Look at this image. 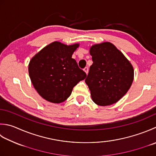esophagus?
Returning a JSON list of instances; mask_svg holds the SVG:
<instances>
[{
	"instance_id": "obj_1",
	"label": "esophagus",
	"mask_w": 156,
	"mask_h": 156,
	"mask_svg": "<svg viewBox=\"0 0 156 156\" xmlns=\"http://www.w3.org/2000/svg\"><path fill=\"white\" fill-rule=\"evenodd\" d=\"M84 71L85 72H86V74H88V68H87H87H85L84 69Z\"/></svg>"
}]
</instances>
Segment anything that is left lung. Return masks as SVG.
<instances>
[{"mask_svg":"<svg viewBox=\"0 0 156 156\" xmlns=\"http://www.w3.org/2000/svg\"><path fill=\"white\" fill-rule=\"evenodd\" d=\"M93 63L85 80L94 103L101 106L118 102L129 90L134 69L127 58L109 42L90 48Z\"/></svg>","mask_w":156,"mask_h":156,"instance_id":"8db88e82","label":"left lung"}]
</instances>
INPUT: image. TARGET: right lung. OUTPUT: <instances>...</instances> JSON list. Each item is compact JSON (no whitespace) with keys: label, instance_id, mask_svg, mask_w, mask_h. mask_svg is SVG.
Instances as JSON below:
<instances>
[{"label":"right lung","instance_id":"right-lung-1","mask_svg":"<svg viewBox=\"0 0 156 156\" xmlns=\"http://www.w3.org/2000/svg\"><path fill=\"white\" fill-rule=\"evenodd\" d=\"M79 47L55 41L46 46L30 61L29 76L42 98L60 103L70 96L76 84L87 77L72 56Z\"/></svg>","mask_w":156,"mask_h":156}]
</instances>
